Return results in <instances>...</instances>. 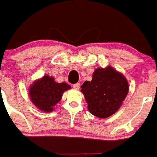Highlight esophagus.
Segmentation results:
<instances>
[{
	"label": "esophagus",
	"instance_id": "1",
	"mask_svg": "<svg viewBox=\"0 0 157 157\" xmlns=\"http://www.w3.org/2000/svg\"><path fill=\"white\" fill-rule=\"evenodd\" d=\"M73 88H74L75 90H79V89H80V83L74 84V85H73Z\"/></svg>",
	"mask_w": 157,
	"mask_h": 157
}]
</instances>
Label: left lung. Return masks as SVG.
Listing matches in <instances>:
<instances>
[{"label": "left lung", "instance_id": "left-lung-1", "mask_svg": "<svg viewBox=\"0 0 157 157\" xmlns=\"http://www.w3.org/2000/svg\"><path fill=\"white\" fill-rule=\"evenodd\" d=\"M81 88L90 112L101 118L114 114L129 90L127 79L110 66L95 70L92 81H85Z\"/></svg>", "mask_w": 157, "mask_h": 157}]
</instances>
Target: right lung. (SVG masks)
Returning <instances> with one entry per match:
<instances>
[{
    "mask_svg": "<svg viewBox=\"0 0 157 157\" xmlns=\"http://www.w3.org/2000/svg\"><path fill=\"white\" fill-rule=\"evenodd\" d=\"M71 86L67 83H56L53 77L44 76L30 87L29 91L32 102L43 111L51 112L60 101L63 93Z\"/></svg>",
    "mask_w": 157,
    "mask_h": 157,
    "instance_id": "obj_1",
    "label": "right lung"
}]
</instances>
